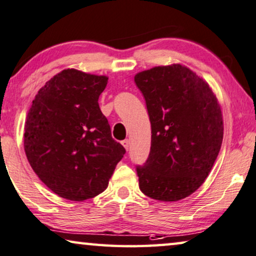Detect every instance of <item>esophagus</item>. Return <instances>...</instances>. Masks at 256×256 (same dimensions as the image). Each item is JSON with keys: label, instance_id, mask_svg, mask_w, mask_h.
<instances>
[{"label": "esophagus", "instance_id": "esophagus-1", "mask_svg": "<svg viewBox=\"0 0 256 256\" xmlns=\"http://www.w3.org/2000/svg\"><path fill=\"white\" fill-rule=\"evenodd\" d=\"M122 144H123L125 150H128V147H130V140H128V139H125V140H123V141H122Z\"/></svg>", "mask_w": 256, "mask_h": 256}]
</instances>
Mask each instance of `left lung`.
Listing matches in <instances>:
<instances>
[{
	"instance_id": "left-lung-1",
	"label": "left lung",
	"mask_w": 256,
	"mask_h": 256,
	"mask_svg": "<svg viewBox=\"0 0 256 256\" xmlns=\"http://www.w3.org/2000/svg\"><path fill=\"white\" fill-rule=\"evenodd\" d=\"M152 126L150 152L136 166L139 188L160 201H178L204 184L223 140V116L210 86L182 64L134 76Z\"/></svg>"
}]
</instances>
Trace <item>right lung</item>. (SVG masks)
Returning a JSON list of instances; mask_svg holds the SVG:
<instances>
[{
  "label": "right lung",
  "mask_w": 256,
  "mask_h": 256,
  "mask_svg": "<svg viewBox=\"0 0 256 256\" xmlns=\"http://www.w3.org/2000/svg\"><path fill=\"white\" fill-rule=\"evenodd\" d=\"M108 77L66 68L41 87L25 122L24 150L49 190L71 201L108 188L125 148L98 106Z\"/></svg>",
  "instance_id": "obj_1"
}]
</instances>
